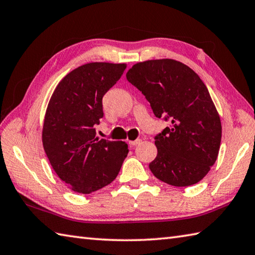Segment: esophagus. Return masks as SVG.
Wrapping results in <instances>:
<instances>
[{"instance_id": "1", "label": "esophagus", "mask_w": 255, "mask_h": 255, "mask_svg": "<svg viewBox=\"0 0 255 255\" xmlns=\"http://www.w3.org/2000/svg\"><path fill=\"white\" fill-rule=\"evenodd\" d=\"M141 142V140L140 139H136V140H129L128 141V143H129V146L130 147H133V146H137V144H139Z\"/></svg>"}]
</instances>
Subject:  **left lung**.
Listing matches in <instances>:
<instances>
[{
	"mask_svg": "<svg viewBox=\"0 0 255 255\" xmlns=\"http://www.w3.org/2000/svg\"><path fill=\"white\" fill-rule=\"evenodd\" d=\"M126 77L154 116L171 123L154 137L158 153L149 163L153 176L174 187L198 183L216 162L222 134L206 85L190 67L169 58L134 64Z\"/></svg>",
	"mask_w": 255,
	"mask_h": 255,
	"instance_id": "left-lung-1",
	"label": "left lung"
}]
</instances>
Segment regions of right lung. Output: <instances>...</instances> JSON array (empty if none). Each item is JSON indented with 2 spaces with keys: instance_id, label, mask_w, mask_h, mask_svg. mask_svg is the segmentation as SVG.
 Masks as SVG:
<instances>
[{
  "instance_id": "1",
  "label": "right lung",
  "mask_w": 255,
  "mask_h": 255,
  "mask_svg": "<svg viewBox=\"0 0 255 255\" xmlns=\"http://www.w3.org/2000/svg\"><path fill=\"white\" fill-rule=\"evenodd\" d=\"M126 64L88 63L65 76L46 109L42 140L54 171L72 190L92 193L115 180L128 154L125 141L96 137L103 97Z\"/></svg>"
}]
</instances>
